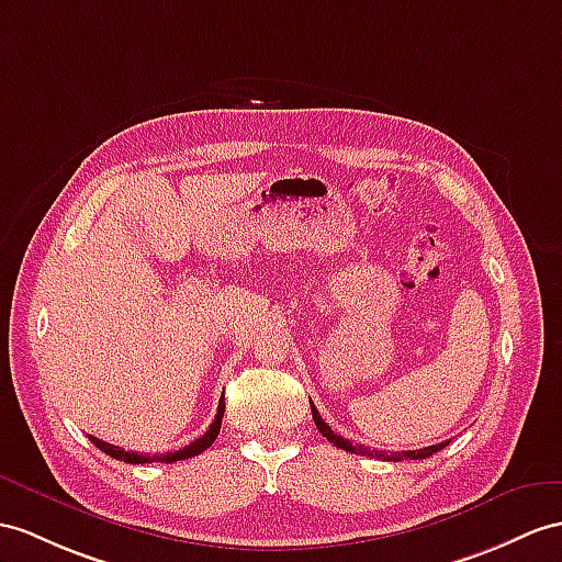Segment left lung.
<instances>
[{"label": "left lung", "instance_id": "1", "mask_svg": "<svg viewBox=\"0 0 562 562\" xmlns=\"http://www.w3.org/2000/svg\"><path fill=\"white\" fill-rule=\"evenodd\" d=\"M310 407H312V419H314V424H317V429H319V434L322 436H326L328 441H331L336 448H344V450H348V453H355V456H367V458H379V460H391V462H395V460H424V458H429V456H434V453H439V450H443L446 446H448V441L446 443H436V446H429V448H419V450H401V453H386V450H372V448H367V446H362V443H350L348 439H344V436L340 434H334V429L328 427V424L322 419V415L317 413V407H314V403L310 401Z\"/></svg>", "mask_w": 562, "mask_h": 562}]
</instances>
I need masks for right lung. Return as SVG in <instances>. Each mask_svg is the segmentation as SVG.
<instances>
[{"label": "right lung", "instance_id": "obj_1", "mask_svg": "<svg viewBox=\"0 0 562 562\" xmlns=\"http://www.w3.org/2000/svg\"><path fill=\"white\" fill-rule=\"evenodd\" d=\"M224 403H218V409H216V417L214 422L210 424V429L204 431L200 439H195L190 446L176 450V453H164V456H143V453H128V450H123L119 446H112V443H104L100 439H94V436H90V441L98 446L100 450H104L106 456H112L116 460H123V462H131V464H145V462H178V460H188V458H195L200 453H204L207 450L214 439L218 436V429H222V417H224Z\"/></svg>", "mask_w": 562, "mask_h": 562}]
</instances>
